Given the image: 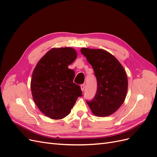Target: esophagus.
<instances>
[{
	"label": "esophagus",
	"mask_w": 157,
	"mask_h": 157,
	"mask_svg": "<svg viewBox=\"0 0 157 157\" xmlns=\"http://www.w3.org/2000/svg\"><path fill=\"white\" fill-rule=\"evenodd\" d=\"M80 88H81V90L82 92H84V88H85V86H84V84H81L80 85Z\"/></svg>",
	"instance_id": "34e87169"
}]
</instances>
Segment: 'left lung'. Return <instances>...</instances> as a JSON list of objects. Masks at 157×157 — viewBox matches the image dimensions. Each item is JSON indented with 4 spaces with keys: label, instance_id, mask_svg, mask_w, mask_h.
<instances>
[{
    "label": "left lung",
    "instance_id": "obj_1",
    "mask_svg": "<svg viewBox=\"0 0 157 157\" xmlns=\"http://www.w3.org/2000/svg\"><path fill=\"white\" fill-rule=\"evenodd\" d=\"M81 53L92 66L98 88L94 98L86 101L94 115L107 117L124 103L128 90L126 71L115 56L103 49L82 48Z\"/></svg>",
    "mask_w": 157,
    "mask_h": 157
}]
</instances>
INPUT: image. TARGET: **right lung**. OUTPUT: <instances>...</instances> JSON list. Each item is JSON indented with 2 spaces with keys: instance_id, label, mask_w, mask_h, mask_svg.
Masks as SVG:
<instances>
[{
  "instance_id": "1",
  "label": "right lung",
  "mask_w": 157,
  "mask_h": 157,
  "mask_svg": "<svg viewBox=\"0 0 157 157\" xmlns=\"http://www.w3.org/2000/svg\"><path fill=\"white\" fill-rule=\"evenodd\" d=\"M77 56V52L70 47L53 48L39 61L33 72V100L39 110L52 119L67 117L82 96L80 86L73 82L75 71L68 68Z\"/></svg>"
}]
</instances>
